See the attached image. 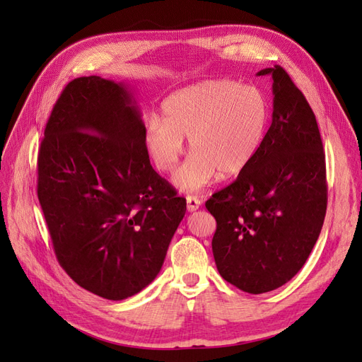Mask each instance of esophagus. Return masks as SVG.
<instances>
[{
    "instance_id": "esophagus-1",
    "label": "esophagus",
    "mask_w": 362,
    "mask_h": 362,
    "mask_svg": "<svg viewBox=\"0 0 362 362\" xmlns=\"http://www.w3.org/2000/svg\"><path fill=\"white\" fill-rule=\"evenodd\" d=\"M186 203H188V212H195L197 209L202 206V202L198 200V198L194 197V195L186 197Z\"/></svg>"
}]
</instances>
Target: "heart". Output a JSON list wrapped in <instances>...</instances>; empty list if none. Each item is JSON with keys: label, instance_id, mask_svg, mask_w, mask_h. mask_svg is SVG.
<instances>
[{"label": "heart", "instance_id": "obj_1", "mask_svg": "<svg viewBox=\"0 0 362 362\" xmlns=\"http://www.w3.org/2000/svg\"><path fill=\"white\" fill-rule=\"evenodd\" d=\"M162 119L144 127V147L160 173H171L188 138L191 156L174 176L182 191H197L247 168L263 144L271 120L264 93L231 79H207L171 93L160 105Z\"/></svg>", "mask_w": 362, "mask_h": 362}]
</instances>
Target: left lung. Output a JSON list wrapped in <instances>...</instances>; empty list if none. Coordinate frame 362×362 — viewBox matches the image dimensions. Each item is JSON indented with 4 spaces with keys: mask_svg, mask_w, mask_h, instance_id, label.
<instances>
[{
    "mask_svg": "<svg viewBox=\"0 0 362 362\" xmlns=\"http://www.w3.org/2000/svg\"><path fill=\"white\" fill-rule=\"evenodd\" d=\"M272 78V124L251 164L212 195V251L219 275L252 295L290 281L320 235L328 203L320 132L311 107L283 67Z\"/></svg>",
    "mask_w": 362,
    "mask_h": 362,
    "instance_id": "8db88e82",
    "label": "left lung"
}]
</instances>
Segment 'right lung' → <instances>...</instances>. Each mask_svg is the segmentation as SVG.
<instances>
[{
  "label": "right lung",
  "mask_w": 362,
  "mask_h": 362,
  "mask_svg": "<svg viewBox=\"0 0 362 362\" xmlns=\"http://www.w3.org/2000/svg\"><path fill=\"white\" fill-rule=\"evenodd\" d=\"M129 86L71 81L37 158V195L54 251L74 281L122 300L158 276L186 200L150 165Z\"/></svg>",
  "instance_id": "right-lung-1"
}]
</instances>
